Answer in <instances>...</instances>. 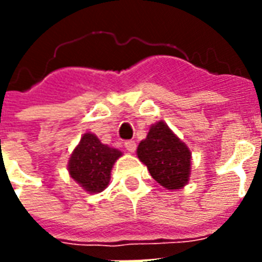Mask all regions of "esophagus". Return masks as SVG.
Segmentation results:
<instances>
[{
  "mask_svg": "<svg viewBox=\"0 0 262 262\" xmlns=\"http://www.w3.org/2000/svg\"><path fill=\"white\" fill-rule=\"evenodd\" d=\"M136 141H133V140H127V141H125V148H126L127 152H135L136 151Z\"/></svg>",
  "mask_w": 262,
  "mask_h": 262,
  "instance_id": "obj_1",
  "label": "esophagus"
}]
</instances>
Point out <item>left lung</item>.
I'll use <instances>...</instances> for the list:
<instances>
[{"label": "left lung", "mask_w": 262, "mask_h": 262, "mask_svg": "<svg viewBox=\"0 0 262 262\" xmlns=\"http://www.w3.org/2000/svg\"><path fill=\"white\" fill-rule=\"evenodd\" d=\"M137 156L152 178L168 190L181 189L189 181L190 151L164 122L151 126L147 139L137 148Z\"/></svg>", "instance_id": "8db88e82"}]
</instances>
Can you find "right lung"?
Segmentation results:
<instances>
[{
    "label": "right lung",
    "instance_id": "obj_1",
    "mask_svg": "<svg viewBox=\"0 0 262 262\" xmlns=\"http://www.w3.org/2000/svg\"><path fill=\"white\" fill-rule=\"evenodd\" d=\"M122 152L99 141L95 135L85 133L69 160V174L90 193H99L110 182L113 164Z\"/></svg>",
    "mask_w": 262,
    "mask_h": 262
}]
</instances>
